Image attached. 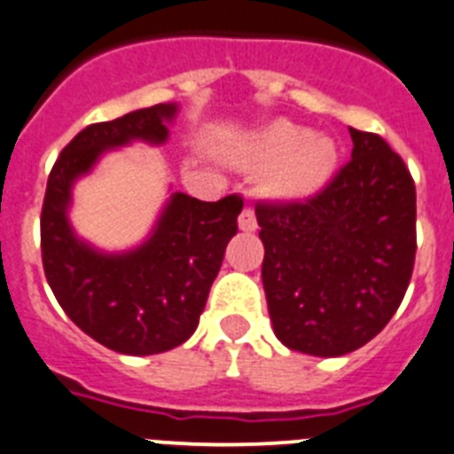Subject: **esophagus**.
Segmentation results:
<instances>
[{
  "label": "esophagus",
  "instance_id": "esophagus-1",
  "mask_svg": "<svg viewBox=\"0 0 454 454\" xmlns=\"http://www.w3.org/2000/svg\"><path fill=\"white\" fill-rule=\"evenodd\" d=\"M239 228L247 232H253L257 228L255 210H253V207H244L242 210V215H239Z\"/></svg>",
  "mask_w": 454,
  "mask_h": 454
}]
</instances>
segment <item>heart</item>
<instances>
[{
  "label": "heart",
  "mask_w": 454,
  "mask_h": 454,
  "mask_svg": "<svg viewBox=\"0 0 454 454\" xmlns=\"http://www.w3.org/2000/svg\"><path fill=\"white\" fill-rule=\"evenodd\" d=\"M337 158V146L330 137H314L303 126L276 121L242 151L239 160L253 169L276 167L269 178L273 197L303 199L328 183Z\"/></svg>",
  "instance_id": "heart-1"
}]
</instances>
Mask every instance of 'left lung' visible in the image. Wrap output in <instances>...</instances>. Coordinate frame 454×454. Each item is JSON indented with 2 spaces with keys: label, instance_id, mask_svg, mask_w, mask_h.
Segmentation results:
<instances>
[{
  "label": "left lung",
  "instance_id": "obj_1",
  "mask_svg": "<svg viewBox=\"0 0 454 454\" xmlns=\"http://www.w3.org/2000/svg\"><path fill=\"white\" fill-rule=\"evenodd\" d=\"M353 158L305 201H260L262 285L287 348L339 357L389 324L416 255V187L375 133L350 129Z\"/></svg>",
  "mask_w": 454,
  "mask_h": 454
}]
</instances>
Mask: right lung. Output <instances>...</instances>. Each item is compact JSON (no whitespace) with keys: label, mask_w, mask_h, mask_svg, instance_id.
<instances>
[{"label":"right lung","mask_w":454,"mask_h":454,"mask_svg":"<svg viewBox=\"0 0 454 454\" xmlns=\"http://www.w3.org/2000/svg\"><path fill=\"white\" fill-rule=\"evenodd\" d=\"M174 115L176 106L158 104L85 126L60 151L44 192L40 248L49 287L85 334L124 355L165 353L192 337L244 207L237 194L210 203L174 192L133 251L101 253L74 235L67 207L76 178L108 149L162 145Z\"/></svg>","instance_id":"obj_1"}]
</instances>
